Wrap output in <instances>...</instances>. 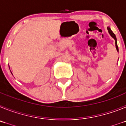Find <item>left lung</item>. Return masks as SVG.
Masks as SVG:
<instances>
[{
    "mask_svg": "<svg viewBox=\"0 0 126 126\" xmlns=\"http://www.w3.org/2000/svg\"><path fill=\"white\" fill-rule=\"evenodd\" d=\"M107 30H108V32H109V34H110V36L113 38L114 40H115V47H116V49L117 52H119V48H118V46H117V38H116V36H115V34L112 32V31L111 30V29L110 28L109 26L107 27Z\"/></svg>",
    "mask_w": 126,
    "mask_h": 126,
    "instance_id": "8db88e82",
    "label": "left lung"
}]
</instances>
